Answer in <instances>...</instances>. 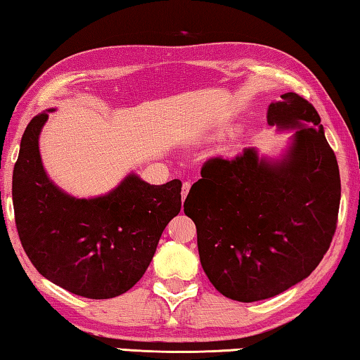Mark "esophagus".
Wrapping results in <instances>:
<instances>
[{
    "label": "esophagus",
    "mask_w": 360,
    "mask_h": 360,
    "mask_svg": "<svg viewBox=\"0 0 360 360\" xmlns=\"http://www.w3.org/2000/svg\"><path fill=\"white\" fill-rule=\"evenodd\" d=\"M190 188H191V181H184V186H181V199H184V201L188 195V191H190Z\"/></svg>",
    "instance_id": "34e87169"
}]
</instances>
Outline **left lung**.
Here are the masks:
<instances>
[{"mask_svg":"<svg viewBox=\"0 0 360 360\" xmlns=\"http://www.w3.org/2000/svg\"><path fill=\"white\" fill-rule=\"evenodd\" d=\"M267 122L297 129L288 156L269 162L246 148L209 159L184 206L209 281L240 302L276 296L311 275L338 224L340 169L317 110L285 93Z\"/></svg>","mask_w":360,"mask_h":360,"instance_id":"obj_1","label":"left lung"}]
</instances>
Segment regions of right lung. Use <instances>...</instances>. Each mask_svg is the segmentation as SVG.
Segmentation results:
<instances>
[{"instance_id": "right-lung-1", "label": "right lung", "mask_w": 360, "mask_h": 360, "mask_svg": "<svg viewBox=\"0 0 360 360\" xmlns=\"http://www.w3.org/2000/svg\"><path fill=\"white\" fill-rule=\"evenodd\" d=\"M48 112L27 125L13 174L22 248L45 278L74 295L109 300L145 275L159 238L181 209V181L149 185L129 175L93 199L65 195L43 169L38 136Z\"/></svg>"}]
</instances>
